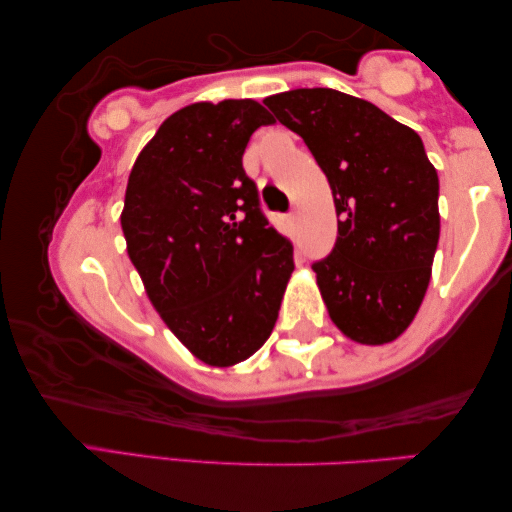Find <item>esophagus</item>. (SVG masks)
<instances>
[{
	"instance_id": "34e87169",
	"label": "esophagus",
	"mask_w": 512,
	"mask_h": 512,
	"mask_svg": "<svg viewBox=\"0 0 512 512\" xmlns=\"http://www.w3.org/2000/svg\"><path fill=\"white\" fill-rule=\"evenodd\" d=\"M286 220H288V224H290V226H295V224H297V211H292V213H288V217H286Z\"/></svg>"
}]
</instances>
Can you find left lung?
Instances as JSON below:
<instances>
[{"mask_svg":"<svg viewBox=\"0 0 512 512\" xmlns=\"http://www.w3.org/2000/svg\"><path fill=\"white\" fill-rule=\"evenodd\" d=\"M329 179L338 240L313 263L338 329L360 345L397 340L420 311L440 238L438 172L417 133L333 88L265 97Z\"/></svg>","mask_w":512,"mask_h":512,"instance_id":"left-lung-1","label":"left lung"}]
</instances>
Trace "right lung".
Returning <instances> with one entry per match:
<instances>
[{"mask_svg": "<svg viewBox=\"0 0 512 512\" xmlns=\"http://www.w3.org/2000/svg\"><path fill=\"white\" fill-rule=\"evenodd\" d=\"M272 122L254 99L183 106L129 174L120 222L131 263L167 329L213 367L265 345L295 270L292 242L242 170L251 133Z\"/></svg>", "mask_w": 512, "mask_h": 512, "instance_id": "1", "label": "right lung"}]
</instances>
